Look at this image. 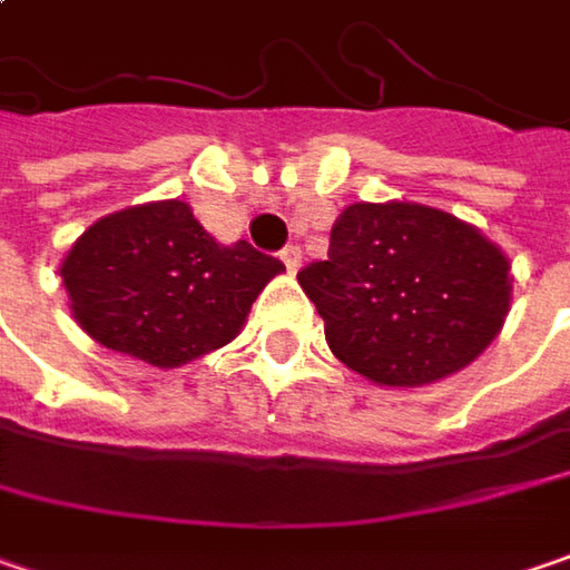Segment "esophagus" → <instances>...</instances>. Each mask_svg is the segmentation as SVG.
I'll return each mask as SVG.
<instances>
[{"mask_svg": "<svg viewBox=\"0 0 570 570\" xmlns=\"http://www.w3.org/2000/svg\"><path fill=\"white\" fill-rule=\"evenodd\" d=\"M282 263H285V269L288 272H298L301 269V246H295V243H292V246H285V249H282Z\"/></svg>", "mask_w": 570, "mask_h": 570, "instance_id": "1", "label": "esophagus"}]
</instances>
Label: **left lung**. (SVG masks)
I'll list each match as a JSON object with an SVG mask.
<instances>
[{"mask_svg": "<svg viewBox=\"0 0 570 570\" xmlns=\"http://www.w3.org/2000/svg\"><path fill=\"white\" fill-rule=\"evenodd\" d=\"M330 350L368 382L416 387L465 368L510 311V263L471 224L426 205H350L327 259L298 272Z\"/></svg>", "mask_w": 570, "mask_h": 570, "instance_id": "8db88e82", "label": "left lung"}]
</instances>
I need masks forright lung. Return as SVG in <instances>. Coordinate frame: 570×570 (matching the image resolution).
Listing matches in <instances>:
<instances>
[{
    "label": "right lung",
    "mask_w": 570,
    "mask_h": 570,
    "mask_svg": "<svg viewBox=\"0 0 570 570\" xmlns=\"http://www.w3.org/2000/svg\"><path fill=\"white\" fill-rule=\"evenodd\" d=\"M282 269L246 240L220 246L186 202H154L96 220L60 275L76 324L96 343L176 368L230 343Z\"/></svg>",
    "instance_id": "add662e5"
}]
</instances>
